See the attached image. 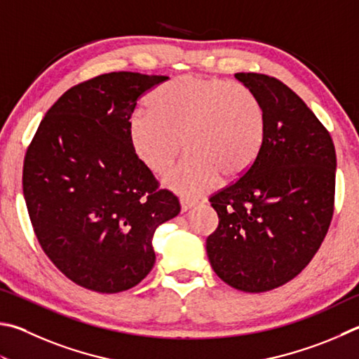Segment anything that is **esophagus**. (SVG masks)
Listing matches in <instances>:
<instances>
[{
  "mask_svg": "<svg viewBox=\"0 0 359 359\" xmlns=\"http://www.w3.org/2000/svg\"><path fill=\"white\" fill-rule=\"evenodd\" d=\"M194 207H196V202H194V201H188V199H182L180 201V210H182V213L191 210V208H194Z\"/></svg>",
  "mask_w": 359,
  "mask_h": 359,
  "instance_id": "obj_1",
  "label": "esophagus"
}]
</instances>
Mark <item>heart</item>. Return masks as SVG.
<instances>
[{
    "label": "heart",
    "mask_w": 359,
    "mask_h": 359,
    "mask_svg": "<svg viewBox=\"0 0 359 359\" xmlns=\"http://www.w3.org/2000/svg\"><path fill=\"white\" fill-rule=\"evenodd\" d=\"M147 103L151 111L135 113L127 123L130 147L149 172L160 175L185 144L190 155L163 179L180 196L196 198L219 177L242 179L262 152L265 109L242 84L182 75L155 89Z\"/></svg>",
    "instance_id": "1"
}]
</instances>
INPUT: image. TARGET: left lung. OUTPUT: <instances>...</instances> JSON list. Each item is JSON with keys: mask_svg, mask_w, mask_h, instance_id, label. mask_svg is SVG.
I'll return each mask as SVG.
<instances>
[{"mask_svg": "<svg viewBox=\"0 0 359 359\" xmlns=\"http://www.w3.org/2000/svg\"><path fill=\"white\" fill-rule=\"evenodd\" d=\"M236 78L262 103L266 133L250 172L210 198L219 224L205 248L219 279L259 293L289 283L320 248L333 217L336 152L284 83L243 72Z\"/></svg>", "mask_w": 359, "mask_h": 359, "instance_id": "left-lung-1", "label": "left lung"}]
</instances>
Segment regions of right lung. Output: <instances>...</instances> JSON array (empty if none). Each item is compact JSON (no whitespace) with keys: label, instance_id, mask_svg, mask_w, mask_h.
<instances>
[{"label":"right lung","instance_id":"right-lung-1","mask_svg":"<svg viewBox=\"0 0 359 359\" xmlns=\"http://www.w3.org/2000/svg\"><path fill=\"white\" fill-rule=\"evenodd\" d=\"M165 75L111 72L64 93L37 128L23 194L42 250L70 281L99 293L135 287L155 264L154 233L177 217L130 147L136 100Z\"/></svg>","mask_w":359,"mask_h":359}]
</instances>
